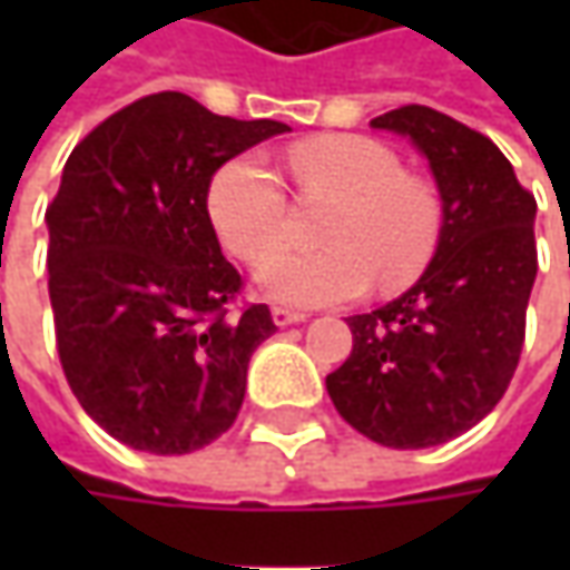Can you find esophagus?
Here are the masks:
<instances>
[{
  "mask_svg": "<svg viewBox=\"0 0 570 570\" xmlns=\"http://www.w3.org/2000/svg\"><path fill=\"white\" fill-rule=\"evenodd\" d=\"M273 320H275V326H292V323L307 320V314H301V311H288V307H273Z\"/></svg>",
  "mask_w": 570,
  "mask_h": 570,
  "instance_id": "obj_1",
  "label": "esophagus"
}]
</instances>
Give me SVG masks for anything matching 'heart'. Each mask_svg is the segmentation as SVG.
<instances>
[{
    "mask_svg": "<svg viewBox=\"0 0 570 570\" xmlns=\"http://www.w3.org/2000/svg\"><path fill=\"white\" fill-rule=\"evenodd\" d=\"M297 203H330L317 225L323 250L282 253L288 240V196L256 155H237L208 180V222L222 247L266 273L263 292L285 304L320 307L409 288L441 244L444 206L425 177L409 174L396 151L367 136H317L288 148Z\"/></svg>",
    "mask_w": 570,
    "mask_h": 570,
    "instance_id": "obj_1",
    "label": "heart"
}]
</instances>
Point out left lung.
<instances>
[{
  "mask_svg": "<svg viewBox=\"0 0 570 570\" xmlns=\"http://www.w3.org/2000/svg\"><path fill=\"white\" fill-rule=\"evenodd\" d=\"M371 126L403 132L425 155L444 230L403 297L348 317L352 355L326 374V390L364 438L434 448L479 425L514 377L537 278V199L489 136L441 110L405 104Z\"/></svg>",
  "mask_w": 570,
  "mask_h": 570,
  "instance_id": "left-lung-1",
  "label": "left lung"
}]
</instances>
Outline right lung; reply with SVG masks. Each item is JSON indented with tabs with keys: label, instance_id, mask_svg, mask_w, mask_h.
I'll list each match as a JSON object with an SVG mask.
<instances>
[{
	"label": "right lung",
	"instance_id": "obj_1",
	"mask_svg": "<svg viewBox=\"0 0 570 570\" xmlns=\"http://www.w3.org/2000/svg\"><path fill=\"white\" fill-rule=\"evenodd\" d=\"M288 132L234 120L180 91L132 100L72 148L47 206L56 352L81 409L145 453L222 438L247 364L275 333L266 304L208 222V180L234 155Z\"/></svg>",
	"mask_w": 570,
	"mask_h": 570
}]
</instances>
